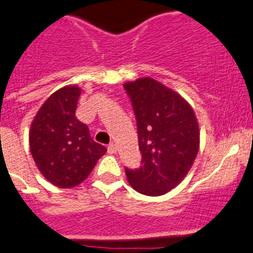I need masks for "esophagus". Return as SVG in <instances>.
I'll return each mask as SVG.
<instances>
[{"label":"esophagus","instance_id":"esophagus-1","mask_svg":"<svg viewBox=\"0 0 253 253\" xmlns=\"http://www.w3.org/2000/svg\"><path fill=\"white\" fill-rule=\"evenodd\" d=\"M107 151H108V153H116V152H117V147H116L115 143H110V145H108V147H107Z\"/></svg>","mask_w":253,"mask_h":253}]
</instances>
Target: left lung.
<instances>
[{
	"label": "left lung",
	"instance_id": "8db88e82",
	"mask_svg": "<svg viewBox=\"0 0 253 253\" xmlns=\"http://www.w3.org/2000/svg\"><path fill=\"white\" fill-rule=\"evenodd\" d=\"M137 121L141 166L126 167L133 190L161 196L176 187L192 167L200 148L196 115L187 101L151 77L124 84Z\"/></svg>",
	"mask_w": 253,
	"mask_h": 253
}]
</instances>
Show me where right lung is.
I'll return each instance as SVG.
<instances>
[{
    "mask_svg": "<svg viewBox=\"0 0 253 253\" xmlns=\"http://www.w3.org/2000/svg\"><path fill=\"white\" fill-rule=\"evenodd\" d=\"M81 88L66 86L52 93L30 128V150L37 169L52 185L71 188L91 173L107 148L91 138L76 117Z\"/></svg>",
    "mask_w": 253,
    "mask_h": 253,
    "instance_id": "1",
    "label": "right lung"
}]
</instances>
